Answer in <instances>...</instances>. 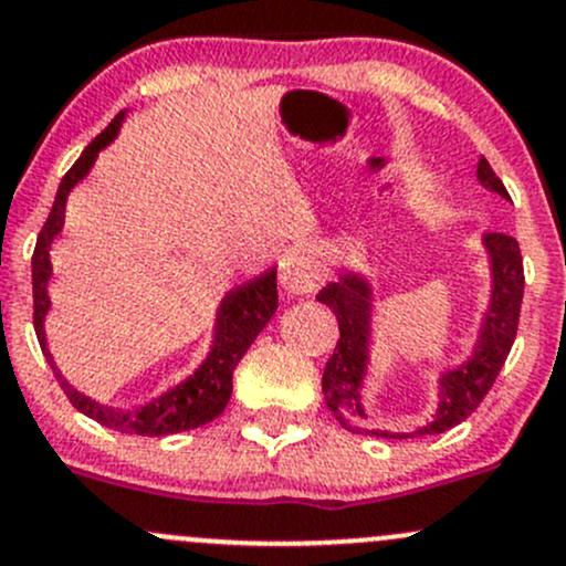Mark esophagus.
I'll return each mask as SVG.
<instances>
[{"instance_id": "34e87169", "label": "esophagus", "mask_w": 566, "mask_h": 566, "mask_svg": "<svg viewBox=\"0 0 566 566\" xmlns=\"http://www.w3.org/2000/svg\"><path fill=\"white\" fill-rule=\"evenodd\" d=\"M325 268L319 263L317 252L314 249H295L287 260H284L282 268H279V282L287 293L303 295L314 293V290L323 284Z\"/></svg>"}]
</instances>
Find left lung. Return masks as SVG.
I'll use <instances>...</instances> for the list:
<instances>
[{"label":"left lung","instance_id":"1","mask_svg":"<svg viewBox=\"0 0 566 566\" xmlns=\"http://www.w3.org/2000/svg\"><path fill=\"white\" fill-rule=\"evenodd\" d=\"M478 178L491 192L510 198L502 178L493 174L488 159H480ZM485 247L491 252L493 295L491 308L485 314L483 333H480V344L474 349V358L467 366L448 371L439 379L442 396H439L437 418L431 420V426L420 428L415 433L374 431V428H368L366 412L360 409V385L368 360V317H371V295H368L366 282L347 273L338 282H331L328 287L319 290L317 301L331 306L338 319V344L328 363H325L323 392L331 415L347 431L377 433V437L388 439H415L423 437V433L448 431V428L467 420L480 407V401L488 396L499 371L504 368L510 349H513L523 301V258L518 241L507 233H488Z\"/></svg>","mask_w":566,"mask_h":566}]
</instances>
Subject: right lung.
Masks as SVG:
<instances>
[{
    "instance_id": "right-lung-1",
    "label": "right lung",
    "mask_w": 566,
    "mask_h": 566,
    "mask_svg": "<svg viewBox=\"0 0 566 566\" xmlns=\"http://www.w3.org/2000/svg\"><path fill=\"white\" fill-rule=\"evenodd\" d=\"M124 113H118L116 118L97 135L78 157V163L67 170V176L59 184L56 200H53L51 213H48L43 230L38 235V247L32 254V295H34V333H38V342L48 355V363L53 366L51 353L45 347V331H43V317L48 312V276H51V263H48V247L62 230L64 222V203H67V195L83 176L88 174V168L97 159V151L103 146L116 138L118 124H122ZM279 306V293H276V271H268L265 276L254 279V282L235 287L228 298L219 306L217 317V342H213L211 355H208L203 366L195 371V377H189L187 382L178 385V388L168 390L165 396L154 398L151 403L138 409H108L103 403L92 401V398L81 396L78 390L70 388L64 382L62 374L53 366L59 385H62L64 396L70 398L78 412L86 418L97 420L99 426L113 428L118 433H135V437H168V433H181L189 428H198L211 423L213 418L224 412L230 401V392H233V371L238 360L247 355V349L252 347V342L258 338V333L271 323V317L276 314Z\"/></svg>"
}]
</instances>
